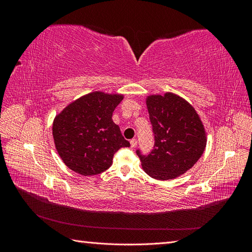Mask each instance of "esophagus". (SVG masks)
<instances>
[{
    "label": "esophagus",
    "instance_id": "obj_1",
    "mask_svg": "<svg viewBox=\"0 0 252 252\" xmlns=\"http://www.w3.org/2000/svg\"><path fill=\"white\" fill-rule=\"evenodd\" d=\"M136 144H138V141H136V139H132L130 140V146L133 148L136 146Z\"/></svg>",
    "mask_w": 252,
    "mask_h": 252
}]
</instances>
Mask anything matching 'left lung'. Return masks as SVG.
I'll return each mask as SVG.
<instances>
[{"instance_id": "1", "label": "left lung", "mask_w": 252, "mask_h": 252, "mask_svg": "<svg viewBox=\"0 0 252 252\" xmlns=\"http://www.w3.org/2000/svg\"><path fill=\"white\" fill-rule=\"evenodd\" d=\"M155 146L148 156L136 151L142 168L156 180H172L199 161L207 143L199 114L185 98L166 93L146 97Z\"/></svg>"}]
</instances>
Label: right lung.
<instances>
[{"mask_svg": "<svg viewBox=\"0 0 252 252\" xmlns=\"http://www.w3.org/2000/svg\"><path fill=\"white\" fill-rule=\"evenodd\" d=\"M123 98V94L94 91L57 114L53 141L68 168L85 177L98 174L109 168L120 148L130 146L112 121V112Z\"/></svg>", "mask_w": 252, "mask_h": 252, "instance_id": "right-lung-1", "label": "right lung"}]
</instances>
